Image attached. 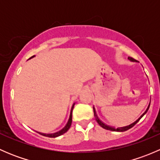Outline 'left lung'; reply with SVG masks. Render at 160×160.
<instances>
[{
	"label": "left lung",
	"mask_w": 160,
	"mask_h": 160,
	"mask_svg": "<svg viewBox=\"0 0 160 160\" xmlns=\"http://www.w3.org/2000/svg\"><path fill=\"white\" fill-rule=\"evenodd\" d=\"M128 59H129V60H131V61H133V62H135V59H133V58H132V57H128ZM149 106H150V104H149V106H148V108H147V109H146V111H145V112L143 113L142 114V116H141V117L139 118L138 119V120H137V121H135V122H134V123L131 124V125H128V126L122 127V128H112V127H110V126H108V125H105V124H104V123H103V122H101V121L100 120L99 118H98V115H97V113H96V111H95V108H93V114H94V117H95V118H96V121H97V122H98V123L99 124V125H100V126H101V127H102L103 128H104V129L110 130V131H113V132H125V131H127V130H128V129H129V128H132V127H133L134 125H135V124H136L137 122H138V121H139L140 119L142 118V116L144 115V114H146V112H147L148 110H149Z\"/></svg>",
	"instance_id": "obj_1"
}]
</instances>
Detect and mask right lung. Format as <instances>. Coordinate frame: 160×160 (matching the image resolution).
<instances>
[{
	"label": "right lung",
	"instance_id": "1",
	"mask_svg": "<svg viewBox=\"0 0 160 160\" xmlns=\"http://www.w3.org/2000/svg\"><path fill=\"white\" fill-rule=\"evenodd\" d=\"M34 56H32V57H31V58L34 57ZM31 58H30V59H31ZM73 107H74V104H73V105H72V108H71L70 118H69L68 122H67V125H66V126L64 127V128H62V130H60V131H59V132H56V133H53V134H44V133H39V132H38V133L41 134V135H44V136L49 137V138H56V137H58V136H59V135H62V134L66 133V132H67V131L69 130V128H70L71 124H72V109H73Z\"/></svg>",
	"mask_w": 160,
	"mask_h": 160
}]
</instances>
